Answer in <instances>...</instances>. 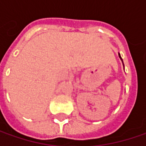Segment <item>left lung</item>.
I'll list each match as a JSON object with an SVG mask.
<instances>
[{"instance_id": "left-lung-1", "label": "left lung", "mask_w": 146, "mask_h": 146, "mask_svg": "<svg viewBox=\"0 0 146 146\" xmlns=\"http://www.w3.org/2000/svg\"><path fill=\"white\" fill-rule=\"evenodd\" d=\"M119 58L121 59V61H122V62H123V59H122V58H121V56L119 53ZM123 67H124V65H123Z\"/></svg>"}]
</instances>
